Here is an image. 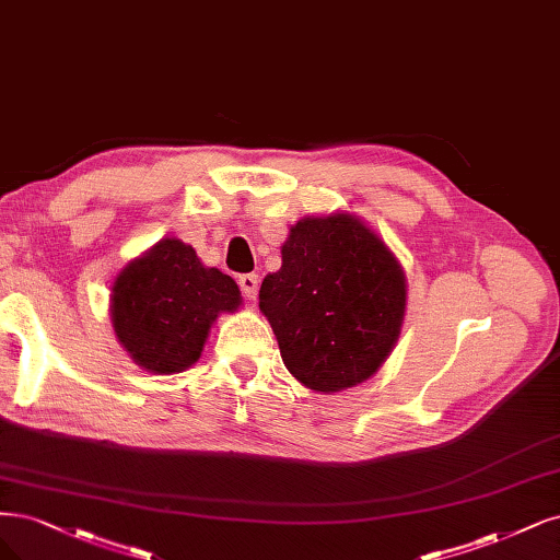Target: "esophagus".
<instances>
[{
    "mask_svg": "<svg viewBox=\"0 0 560 560\" xmlns=\"http://www.w3.org/2000/svg\"><path fill=\"white\" fill-rule=\"evenodd\" d=\"M238 284H241V292L245 294V299H249V301L257 299V292H259V276H255V273L241 276Z\"/></svg>",
    "mask_w": 560,
    "mask_h": 560,
    "instance_id": "34e87169",
    "label": "esophagus"
}]
</instances>
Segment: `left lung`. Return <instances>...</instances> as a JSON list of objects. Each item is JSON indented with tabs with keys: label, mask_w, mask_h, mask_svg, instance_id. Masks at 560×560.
Listing matches in <instances>:
<instances>
[{
	"label": "left lung",
	"mask_w": 560,
	"mask_h": 560,
	"mask_svg": "<svg viewBox=\"0 0 560 560\" xmlns=\"http://www.w3.org/2000/svg\"><path fill=\"white\" fill-rule=\"evenodd\" d=\"M280 271L259 289V311L303 387L336 394L371 380L398 342L408 280L361 218L338 210L292 224Z\"/></svg>",
	"instance_id": "1"
}]
</instances>
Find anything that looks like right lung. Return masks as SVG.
I'll return each instance as SVG.
<instances>
[{"mask_svg":"<svg viewBox=\"0 0 560 560\" xmlns=\"http://www.w3.org/2000/svg\"><path fill=\"white\" fill-rule=\"evenodd\" d=\"M241 289L195 247L171 236L131 259L110 287V324L131 361L152 375L191 369L222 313H236Z\"/></svg>","mask_w":560,"mask_h":560,"instance_id":"1","label":"right lung"}]
</instances>
